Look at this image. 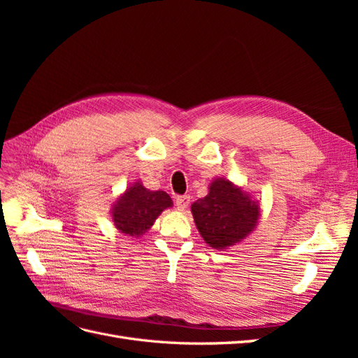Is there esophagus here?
Masks as SVG:
<instances>
[{
	"mask_svg": "<svg viewBox=\"0 0 358 358\" xmlns=\"http://www.w3.org/2000/svg\"><path fill=\"white\" fill-rule=\"evenodd\" d=\"M175 201L179 210H185L189 204V196H178Z\"/></svg>",
	"mask_w": 358,
	"mask_h": 358,
	"instance_id": "obj_1",
	"label": "esophagus"
}]
</instances>
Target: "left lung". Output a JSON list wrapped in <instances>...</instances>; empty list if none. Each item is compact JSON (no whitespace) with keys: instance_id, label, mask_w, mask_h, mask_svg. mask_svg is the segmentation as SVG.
Wrapping results in <instances>:
<instances>
[{"instance_id":"8db88e82","label":"left lung","mask_w":358,"mask_h":358,"mask_svg":"<svg viewBox=\"0 0 358 358\" xmlns=\"http://www.w3.org/2000/svg\"><path fill=\"white\" fill-rule=\"evenodd\" d=\"M191 212L204 242L215 249L241 242L259 216L258 204L225 179L212 182L208 196L194 203Z\"/></svg>"}]
</instances>
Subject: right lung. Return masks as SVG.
<instances>
[{
	"instance_id": "right-lung-1",
	"label": "right lung",
	"mask_w": 358,
	"mask_h": 358,
	"mask_svg": "<svg viewBox=\"0 0 358 358\" xmlns=\"http://www.w3.org/2000/svg\"><path fill=\"white\" fill-rule=\"evenodd\" d=\"M171 204L167 192L150 191L142 183H134L115 206L113 222L117 230L137 237L150 229L158 215Z\"/></svg>"
}]
</instances>
